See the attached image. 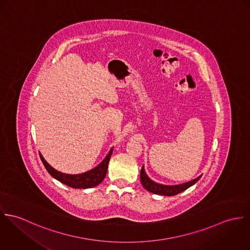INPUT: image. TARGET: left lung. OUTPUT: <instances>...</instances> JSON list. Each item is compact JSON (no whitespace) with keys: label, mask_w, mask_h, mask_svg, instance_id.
<instances>
[{"label":"left lung","mask_w":250,"mask_h":250,"mask_svg":"<svg viewBox=\"0 0 250 250\" xmlns=\"http://www.w3.org/2000/svg\"><path fill=\"white\" fill-rule=\"evenodd\" d=\"M200 177H201V175H199L195 179L188 181L186 183L179 184V185H163V184H159V183H156L153 180H151L146 175L144 166L142 167V168H141V174H140L141 183L146 191H148L152 194H161V195H166V196H172V195H175V194H179V193L187 190L188 188H190L191 186L195 184L199 180Z\"/></svg>","instance_id":"left-lung-1"}]
</instances>
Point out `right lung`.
Wrapping results in <instances>:
<instances>
[{
  "instance_id": "obj_1",
  "label": "right lung",
  "mask_w": 250,
  "mask_h": 250,
  "mask_svg": "<svg viewBox=\"0 0 250 250\" xmlns=\"http://www.w3.org/2000/svg\"><path fill=\"white\" fill-rule=\"evenodd\" d=\"M112 151H113V147L109 150L105 158L98 166L95 167L94 168L88 171L79 173V174L63 173L61 171L56 170V168H54L44 159L41 153L39 154L46 169L54 178H56V180L74 189H88V188L98 186L104 179L107 172V167L111 157Z\"/></svg>"
}]
</instances>
